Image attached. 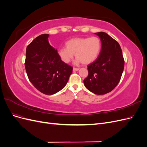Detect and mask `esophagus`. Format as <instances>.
<instances>
[{"instance_id": "esophagus-1", "label": "esophagus", "mask_w": 147, "mask_h": 147, "mask_svg": "<svg viewBox=\"0 0 147 147\" xmlns=\"http://www.w3.org/2000/svg\"><path fill=\"white\" fill-rule=\"evenodd\" d=\"M79 70L78 68H77V67H74L73 68V70L74 71H78Z\"/></svg>"}]
</instances>
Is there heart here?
Instances as JSON below:
<instances>
[{"label": "heart", "instance_id": "b5f03b06", "mask_svg": "<svg viewBox=\"0 0 147 147\" xmlns=\"http://www.w3.org/2000/svg\"><path fill=\"white\" fill-rule=\"evenodd\" d=\"M65 45V48L59 49L57 52L60 59L63 63H69L75 54L77 58V63L82 62L83 64H89L99 56L102 43L97 37H77L69 40Z\"/></svg>", "mask_w": 147, "mask_h": 147}]
</instances>
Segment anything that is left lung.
<instances>
[{
	"mask_svg": "<svg viewBox=\"0 0 147 147\" xmlns=\"http://www.w3.org/2000/svg\"><path fill=\"white\" fill-rule=\"evenodd\" d=\"M96 34L100 38L101 51L97 59L88 65V76L83 82L88 90L102 95L117 86L123 72L124 60L117 41L104 32Z\"/></svg>",
	"mask_w": 147,
	"mask_h": 147,
	"instance_id": "8db88e82",
	"label": "left lung"
}]
</instances>
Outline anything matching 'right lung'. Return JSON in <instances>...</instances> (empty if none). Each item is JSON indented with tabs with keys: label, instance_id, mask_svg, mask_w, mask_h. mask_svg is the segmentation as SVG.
<instances>
[{
	"label": "right lung",
	"instance_id": "add662e5",
	"mask_svg": "<svg viewBox=\"0 0 147 147\" xmlns=\"http://www.w3.org/2000/svg\"><path fill=\"white\" fill-rule=\"evenodd\" d=\"M49 34H42L27 47L25 68L34 87L47 95L54 94L67 83L73 67L63 63L57 50L48 41Z\"/></svg>",
	"mask_w": 147,
	"mask_h": 147
}]
</instances>
